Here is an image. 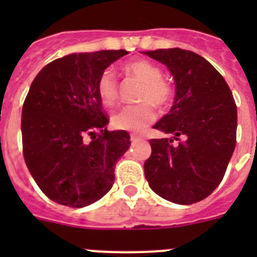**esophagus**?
I'll list each match as a JSON object with an SVG mask.
<instances>
[{
	"mask_svg": "<svg viewBox=\"0 0 257 257\" xmlns=\"http://www.w3.org/2000/svg\"><path fill=\"white\" fill-rule=\"evenodd\" d=\"M140 140H144L142 136H138V135H135V134H133V135H131V142H133V143L140 142Z\"/></svg>",
	"mask_w": 257,
	"mask_h": 257,
	"instance_id": "1",
	"label": "esophagus"
}]
</instances>
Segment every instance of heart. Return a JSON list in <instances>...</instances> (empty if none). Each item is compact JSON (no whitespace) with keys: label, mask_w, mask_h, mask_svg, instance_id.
Masks as SVG:
<instances>
[{"label":"heart","mask_w":257,"mask_h":257,"mask_svg":"<svg viewBox=\"0 0 257 257\" xmlns=\"http://www.w3.org/2000/svg\"><path fill=\"white\" fill-rule=\"evenodd\" d=\"M128 76L143 82L140 99L145 100L138 105H127L113 115L112 124L117 130L140 133L156 119V109L152 103L165 106L171 101L172 90L162 79V72L158 67L147 60H134L123 67ZM97 94L101 103L110 108L115 104L118 96V83L112 69H105L97 79Z\"/></svg>","instance_id":"1"}]
</instances>
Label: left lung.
I'll use <instances>...</instances> for the list:
<instances>
[{
  "instance_id": "left-lung-1",
  "label": "left lung",
  "mask_w": 257,
  "mask_h": 257,
  "mask_svg": "<svg viewBox=\"0 0 257 257\" xmlns=\"http://www.w3.org/2000/svg\"><path fill=\"white\" fill-rule=\"evenodd\" d=\"M143 54L165 64L175 82L169 114L153 126L174 136L151 140L145 178L162 198L192 205L210 196L224 178L235 148V101L221 74L196 52L175 47ZM179 136L183 140L174 146Z\"/></svg>"
}]
</instances>
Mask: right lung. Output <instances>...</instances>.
<instances>
[{
    "mask_svg": "<svg viewBox=\"0 0 257 257\" xmlns=\"http://www.w3.org/2000/svg\"><path fill=\"white\" fill-rule=\"evenodd\" d=\"M126 50L69 54L51 61L32 82L22 110L23 153L40 189L51 201L85 207L114 183V165L130 135L108 131L97 79Z\"/></svg>",
    "mask_w": 257,
    "mask_h": 257,
    "instance_id": "obj_1",
    "label": "right lung"
}]
</instances>
